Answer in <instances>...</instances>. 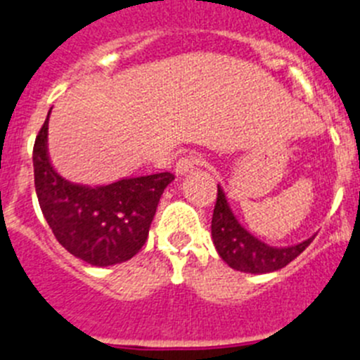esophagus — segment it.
<instances>
[{
    "instance_id": "esophagus-1",
    "label": "esophagus",
    "mask_w": 360,
    "mask_h": 360,
    "mask_svg": "<svg viewBox=\"0 0 360 360\" xmlns=\"http://www.w3.org/2000/svg\"><path fill=\"white\" fill-rule=\"evenodd\" d=\"M200 163V156L195 153L184 154L183 158H179L176 163V174L177 176H186V174L193 172L197 165Z\"/></svg>"
}]
</instances>
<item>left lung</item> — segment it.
<instances>
[{
  "instance_id": "obj_1",
  "label": "left lung",
  "mask_w": 360,
  "mask_h": 360,
  "mask_svg": "<svg viewBox=\"0 0 360 360\" xmlns=\"http://www.w3.org/2000/svg\"><path fill=\"white\" fill-rule=\"evenodd\" d=\"M211 236L218 256L231 268L245 274H270L290 264L311 245L314 236L291 247H270L248 233L234 217L226 193L218 186L217 204L211 220Z\"/></svg>"
}]
</instances>
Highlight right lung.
I'll return each mask as SVG.
<instances>
[{"mask_svg": "<svg viewBox=\"0 0 360 360\" xmlns=\"http://www.w3.org/2000/svg\"><path fill=\"white\" fill-rule=\"evenodd\" d=\"M49 113L33 146L35 191L44 218L58 243L92 266L131 259L146 243L160 197L174 176L126 177L103 186L63 179L49 161Z\"/></svg>", "mask_w": 360, "mask_h": 360, "instance_id": "obj_1", "label": "right lung"}]
</instances>
